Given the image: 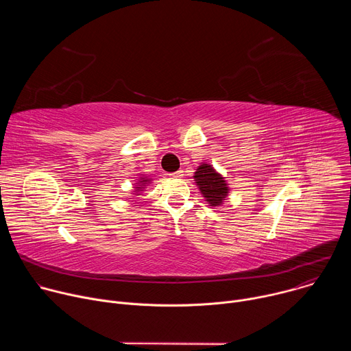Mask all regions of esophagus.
<instances>
[{
	"label": "esophagus",
	"mask_w": 351,
	"mask_h": 351,
	"mask_svg": "<svg viewBox=\"0 0 351 351\" xmlns=\"http://www.w3.org/2000/svg\"><path fill=\"white\" fill-rule=\"evenodd\" d=\"M171 176H172V178H182V176H183V171L173 172V173H171Z\"/></svg>",
	"instance_id": "obj_1"
}]
</instances>
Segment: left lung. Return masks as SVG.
<instances>
[{
	"label": "left lung",
	"instance_id": "obj_1",
	"mask_svg": "<svg viewBox=\"0 0 351 351\" xmlns=\"http://www.w3.org/2000/svg\"><path fill=\"white\" fill-rule=\"evenodd\" d=\"M193 178L210 207H219L223 204L229 194V187L225 178L217 172L213 165L202 162Z\"/></svg>",
	"mask_w": 351,
	"mask_h": 351
}]
</instances>
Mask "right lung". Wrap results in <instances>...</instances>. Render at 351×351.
Here are the masks:
<instances>
[{
	"mask_svg": "<svg viewBox=\"0 0 351 351\" xmlns=\"http://www.w3.org/2000/svg\"><path fill=\"white\" fill-rule=\"evenodd\" d=\"M152 183V179L147 178V176H141L137 179V183H134V195H140V193L145 189L147 184Z\"/></svg>",
	"mask_w": 351,
	"mask_h": 351,
	"instance_id": "add662e5",
	"label": "right lung"
}]
</instances>
